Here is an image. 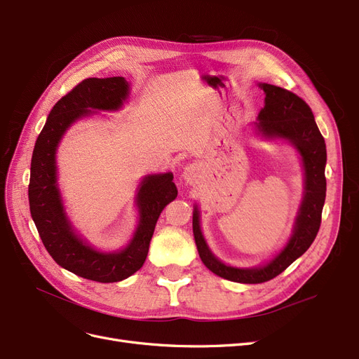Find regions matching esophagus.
Masks as SVG:
<instances>
[{"instance_id": "esophagus-1", "label": "esophagus", "mask_w": 359, "mask_h": 359, "mask_svg": "<svg viewBox=\"0 0 359 359\" xmlns=\"http://www.w3.org/2000/svg\"><path fill=\"white\" fill-rule=\"evenodd\" d=\"M200 172H201V167L200 165H198V164H189V165L184 167L183 177H184V180H187V182L194 183L196 180V177L200 176Z\"/></svg>"}]
</instances>
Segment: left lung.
Instances as JSON below:
<instances>
[{"label":"left lung","instance_id":"obj_1","mask_svg":"<svg viewBox=\"0 0 359 359\" xmlns=\"http://www.w3.org/2000/svg\"><path fill=\"white\" fill-rule=\"evenodd\" d=\"M264 93V106L251 123L253 135L268 142H287L296 149L303 170V194L293 228L284 247L259 266L241 268L220 260L208 247L201 229V211L194 204L192 229L198 253L205 266L233 283L260 284L284 272L313 243L320 231L325 201L327 149L309 106L294 93L266 83L257 84Z\"/></svg>","mask_w":359,"mask_h":359}]
</instances>
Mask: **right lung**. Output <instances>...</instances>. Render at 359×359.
<instances>
[{"instance_id":"add662e5","label":"right lung","mask_w":359,"mask_h":359,"mask_svg":"<svg viewBox=\"0 0 359 359\" xmlns=\"http://www.w3.org/2000/svg\"><path fill=\"white\" fill-rule=\"evenodd\" d=\"M130 90L124 76L84 79L53 106L32 154L28 195L36 231L59 266L90 281L118 283L137 272L148 256L159 215L177 196L171 171L143 176L135 196V232L123 248L111 251L91 245L66 213L57 168L63 136L81 119L121 111Z\"/></svg>"}]
</instances>
